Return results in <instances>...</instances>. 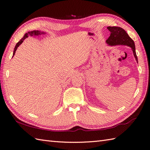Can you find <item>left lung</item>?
<instances>
[{
	"mask_svg": "<svg viewBox=\"0 0 150 150\" xmlns=\"http://www.w3.org/2000/svg\"><path fill=\"white\" fill-rule=\"evenodd\" d=\"M107 29L110 32V35L106 40L107 43L109 44L110 46L123 45L131 47L135 60L138 62L136 52H135L134 41L128 36L126 31L120 27L109 26L107 27Z\"/></svg>",
	"mask_w": 150,
	"mask_h": 150,
	"instance_id": "left-lung-1",
	"label": "left lung"
}]
</instances>
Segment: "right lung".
Returning a JSON list of instances; mask_svg holds the SVG:
<instances>
[{
    "label": "right lung",
    "instance_id": "add662e5",
    "mask_svg": "<svg viewBox=\"0 0 150 150\" xmlns=\"http://www.w3.org/2000/svg\"><path fill=\"white\" fill-rule=\"evenodd\" d=\"M45 34V33L44 32H41V31H39V30H33V31H30V32H28L27 33H25V35H24V36L21 39L18 43H16V46L15 47V49H14V51H13V57L15 55V52L17 49V48H18L20 45L22 44L23 43V40L25 39V38H28L29 36H39V35H41V34Z\"/></svg>",
    "mask_w": 150,
    "mask_h": 150
}]
</instances>
